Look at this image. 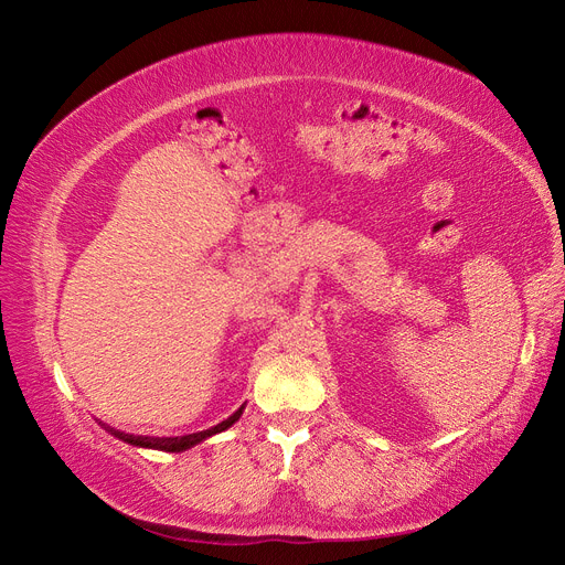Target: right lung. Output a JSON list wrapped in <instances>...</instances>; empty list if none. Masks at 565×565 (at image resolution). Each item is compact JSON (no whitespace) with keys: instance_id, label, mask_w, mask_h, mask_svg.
Here are the masks:
<instances>
[{"instance_id":"1","label":"right lung","mask_w":565,"mask_h":565,"mask_svg":"<svg viewBox=\"0 0 565 565\" xmlns=\"http://www.w3.org/2000/svg\"><path fill=\"white\" fill-rule=\"evenodd\" d=\"M243 409H245V405H243V407H237L235 413H233L228 419H224V422H221V424L212 426V429H207V431L185 434V436H169V438H156V436H134V434H125V431L110 429V426L100 424V422H98V424L104 426V429H106L110 436H115V438H119V440L129 443V446H134V448H148V450H162V452H183V450H191V448H195L198 443H202V440H207V438H212V436H216V434H221V431L231 429V426H233L237 419H241Z\"/></svg>"}]
</instances>
